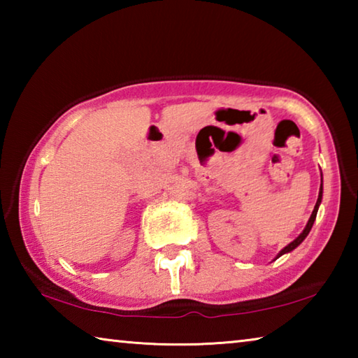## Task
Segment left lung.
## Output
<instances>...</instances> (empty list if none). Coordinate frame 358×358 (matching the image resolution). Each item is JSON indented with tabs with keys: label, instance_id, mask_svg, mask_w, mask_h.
<instances>
[{
	"label": "left lung",
	"instance_id": "obj_1",
	"mask_svg": "<svg viewBox=\"0 0 358 358\" xmlns=\"http://www.w3.org/2000/svg\"><path fill=\"white\" fill-rule=\"evenodd\" d=\"M320 201H322V185H320V189H319V197H317V202H316V207H314V210H313V213H311V217H310V221H308V224H306V227H305V230H303V232L299 235V237H296L292 243H289L286 248H284V250L278 254V257H281L282 254H286V252H290L292 250H295L296 246H299L303 240L306 238V235L310 234V230H311V227H313V224H314V221H316V215H317V208H319V205H320Z\"/></svg>",
	"mask_w": 358,
	"mask_h": 358
}]
</instances>
